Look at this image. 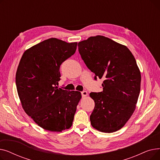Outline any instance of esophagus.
<instances>
[{
	"mask_svg": "<svg viewBox=\"0 0 160 160\" xmlns=\"http://www.w3.org/2000/svg\"><path fill=\"white\" fill-rule=\"evenodd\" d=\"M81 95H82V96H83V97L87 96V95H88L87 91H81Z\"/></svg>",
	"mask_w": 160,
	"mask_h": 160,
	"instance_id": "1",
	"label": "esophagus"
}]
</instances>
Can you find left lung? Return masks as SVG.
Returning a JSON list of instances; mask_svg holds the SVG:
<instances>
[{"mask_svg":"<svg viewBox=\"0 0 160 160\" xmlns=\"http://www.w3.org/2000/svg\"><path fill=\"white\" fill-rule=\"evenodd\" d=\"M78 47L95 80H104L102 92L89 94L95 101L92 127L102 132L117 131L130 118L139 95L141 78L136 59L127 47L102 36L90 37Z\"/></svg>","mask_w":160,"mask_h":160,"instance_id":"1","label":"left lung"}]
</instances>
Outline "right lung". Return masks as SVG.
Wrapping results in <instances>:
<instances>
[{"label":"right lung","instance_id":"obj_1","mask_svg":"<svg viewBox=\"0 0 160 160\" xmlns=\"http://www.w3.org/2000/svg\"><path fill=\"white\" fill-rule=\"evenodd\" d=\"M77 43L50 38L25 51L16 72V87L24 112L40 127L62 132L72 124L79 91L58 88L60 67L73 55Z\"/></svg>","mask_w":160,"mask_h":160}]
</instances>
